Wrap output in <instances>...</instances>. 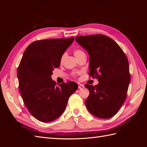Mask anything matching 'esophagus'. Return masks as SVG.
I'll use <instances>...</instances> for the list:
<instances>
[{
    "label": "esophagus",
    "instance_id": "1",
    "mask_svg": "<svg viewBox=\"0 0 147 147\" xmlns=\"http://www.w3.org/2000/svg\"><path fill=\"white\" fill-rule=\"evenodd\" d=\"M78 88L80 89V88H82L83 87H84V85L82 84H80V83H78Z\"/></svg>",
    "mask_w": 147,
    "mask_h": 147
}]
</instances>
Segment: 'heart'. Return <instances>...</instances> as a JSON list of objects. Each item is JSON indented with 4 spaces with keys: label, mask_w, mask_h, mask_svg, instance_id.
I'll return each mask as SVG.
<instances>
[{
    "label": "heart",
    "mask_w": 147,
    "mask_h": 147,
    "mask_svg": "<svg viewBox=\"0 0 147 147\" xmlns=\"http://www.w3.org/2000/svg\"><path fill=\"white\" fill-rule=\"evenodd\" d=\"M83 54H84V53L82 50H79V49H77V50H75L74 51V55L75 56V57H77H77H78L80 56H81L82 55H83ZM64 57H65V55H63V56L61 57V62H63V61L64 60Z\"/></svg>",
    "instance_id": "heart-1"
}]
</instances>
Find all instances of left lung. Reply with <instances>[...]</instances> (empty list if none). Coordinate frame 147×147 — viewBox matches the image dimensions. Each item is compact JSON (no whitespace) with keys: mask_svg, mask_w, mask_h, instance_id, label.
<instances>
[{"mask_svg":"<svg viewBox=\"0 0 147 147\" xmlns=\"http://www.w3.org/2000/svg\"><path fill=\"white\" fill-rule=\"evenodd\" d=\"M75 40L90 56L89 74L99 81L94 86L84 85L90 91L86 108L96 117H112L125 100L131 81L127 57L113 39L104 35L78 36Z\"/></svg>","mask_w":147,"mask_h":147,"instance_id":"obj_1","label":"left lung"}]
</instances>
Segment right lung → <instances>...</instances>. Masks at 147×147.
Here are the masks:
<instances>
[{
  "label": "right lung",
  "instance_id": "1",
  "mask_svg": "<svg viewBox=\"0 0 147 147\" xmlns=\"http://www.w3.org/2000/svg\"><path fill=\"white\" fill-rule=\"evenodd\" d=\"M74 40V37L35 41L22 57L17 72L21 95L29 112L42 122L59 117L69 97L78 89L77 83L71 81L56 86L51 77Z\"/></svg>",
  "mask_w": 147,
  "mask_h": 147
}]
</instances>
